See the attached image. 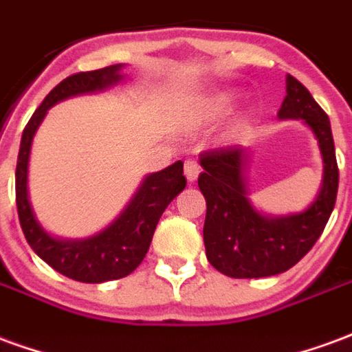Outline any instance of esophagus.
<instances>
[{"label":"esophagus","instance_id":"esophagus-1","mask_svg":"<svg viewBox=\"0 0 352 352\" xmlns=\"http://www.w3.org/2000/svg\"><path fill=\"white\" fill-rule=\"evenodd\" d=\"M184 175L188 181H196L199 175V164L196 160H186L184 162Z\"/></svg>","mask_w":352,"mask_h":352}]
</instances>
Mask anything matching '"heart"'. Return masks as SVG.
I'll use <instances>...</instances> for the list:
<instances>
[{
	"label": "heart",
	"mask_w": 352,
	"mask_h": 352,
	"mask_svg": "<svg viewBox=\"0 0 352 352\" xmlns=\"http://www.w3.org/2000/svg\"><path fill=\"white\" fill-rule=\"evenodd\" d=\"M228 107H230V98H221V100H217L213 105L209 107V113H207V115L209 116L221 115V113H224Z\"/></svg>",
	"instance_id": "b5f03b06"
}]
</instances>
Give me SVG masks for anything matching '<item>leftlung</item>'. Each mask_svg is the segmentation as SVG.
I'll use <instances>...</instances> for the list:
<instances>
[{
  "label": "left lung",
  "mask_w": 352,
  "mask_h": 352,
  "mask_svg": "<svg viewBox=\"0 0 352 352\" xmlns=\"http://www.w3.org/2000/svg\"><path fill=\"white\" fill-rule=\"evenodd\" d=\"M277 115L302 118L318 139L324 179L307 211L285 219H270L254 211L243 181L247 160L243 146H219L199 154L204 171L198 186L207 201L204 224L207 260L217 272L234 279L270 277L290 270L317 243L336 206L340 169L328 115L292 75L287 77V96Z\"/></svg>",
  "instance_id": "left-lung-1"
}]
</instances>
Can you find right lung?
I'll use <instances>...</instances> for the list:
<instances>
[{
    "instance_id": "add662e5",
    "label": "right lung",
    "mask_w": 352,
    "mask_h": 352,
    "mask_svg": "<svg viewBox=\"0 0 352 352\" xmlns=\"http://www.w3.org/2000/svg\"><path fill=\"white\" fill-rule=\"evenodd\" d=\"M122 65H109L96 72L73 73L52 88L24 128L16 160V209L26 241L50 267L80 283H103L130 275L153 241L154 230L169 201L186 186L183 162L148 175L130 206L109 228L85 241H60L50 237L35 221L28 199V160L32 139L49 107L69 96L94 92L120 80Z\"/></svg>"
}]
</instances>
